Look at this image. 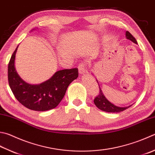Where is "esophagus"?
I'll use <instances>...</instances> for the list:
<instances>
[{"label":"esophagus","mask_w":155,"mask_h":155,"mask_svg":"<svg viewBox=\"0 0 155 155\" xmlns=\"http://www.w3.org/2000/svg\"><path fill=\"white\" fill-rule=\"evenodd\" d=\"M78 68L79 70V73L81 74H84L86 72V69L85 68V65H84V63H81L79 64Z\"/></svg>","instance_id":"esophagus-1"}]
</instances>
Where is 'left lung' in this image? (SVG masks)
Returning a JSON list of instances; mask_svg holds the SVG:
<instances>
[{
	"label": "left lung",
	"instance_id": "1",
	"mask_svg": "<svg viewBox=\"0 0 155 155\" xmlns=\"http://www.w3.org/2000/svg\"><path fill=\"white\" fill-rule=\"evenodd\" d=\"M125 35H126V38L127 39L130 40L131 41H132L134 43L138 44L135 38H134L129 31H127ZM94 103L99 109L108 113H119L124 111V110L127 109V108L131 107L129 106L127 107H119L115 106V105H114L112 103H110V102L109 101H107V98L104 97V96L103 95V92H102L100 87H99V93L98 96H96L95 98L94 99Z\"/></svg>",
	"mask_w": 155,
	"mask_h": 155
}]
</instances>
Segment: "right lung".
Masks as SVG:
<instances>
[{
	"label": "right lung",
	"mask_w": 155,
	"mask_h": 155,
	"mask_svg": "<svg viewBox=\"0 0 155 155\" xmlns=\"http://www.w3.org/2000/svg\"><path fill=\"white\" fill-rule=\"evenodd\" d=\"M17 47L8 64V84L15 97L29 109L45 111L54 109L64 97L69 84L78 77V68L60 70L45 82L31 85L23 81L15 69Z\"/></svg>",
	"instance_id": "obj_1"
}]
</instances>
